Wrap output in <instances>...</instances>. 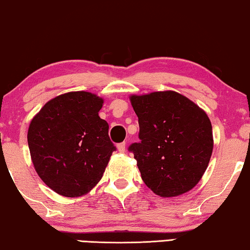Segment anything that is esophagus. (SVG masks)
<instances>
[{
	"instance_id": "1",
	"label": "esophagus",
	"mask_w": 250,
	"mask_h": 250,
	"mask_svg": "<svg viewBox=\"0 0 250 250\" xmlns=\"http://www.w3.org/2000/svg\"><path fill=\"white\" fill-rule=\"evenodd\" d=\"M118 150L120 153H125V143L118 144Z\"/></svg>"
}]
</instances>
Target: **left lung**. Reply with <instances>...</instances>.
I'll return each instance as SVG.
<instances>
[{"label":"left lung","instance_id":"left-lung-1","mask_svg":"<svg viewBox=\"0 0 250 250\" xmlns=\"http://www.w3.org/2000/svg\"><path fill=\"white\" fill-rule=\"evenodd\" d=\"M138 117L139 143L128 150L142 179L162 197L185 194L198 184L213 152L212 125L202 108L175 91L130 97Z\"/></svg>","mask_w":250,"mask_h":250}]
</instances>
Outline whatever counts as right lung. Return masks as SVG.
Wrapping results in <instances>:
<instances>
[{"instance_id": "right-lung-1", "label": "right lung", "mask_w": 250, "mask_h": 250, "mask_svg": "<svg viewBox=\"0 0 250 250\" xmlns=\"http://www.w3.org/2000/svg\"><path fill=\"white\" fill-rule=\"evenodd\" d=\"M103 100L72 91L42 107L28 129V146L42 180L65 197L85 195L103 177L117 149L107 122L98 117Z\"/></svg>"}]
</instances>
